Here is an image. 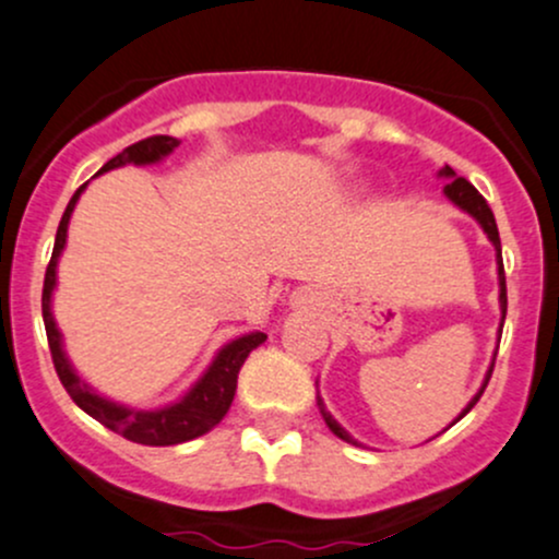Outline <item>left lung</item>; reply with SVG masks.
<instances>
[{"label":"left lung","mask_w":559,"mask_h":559,"mask_svg":"<svg viewBox=\"0 0 559 559\" xmlns=\"http://www.w3.org/2000/svg\"><path fill=\"white\" fill-rule=\"evenodd\" d=\"M439 179H444V195H448V201L455 203L457 209H461V211H466L468 216H474V219H477V225L481 227V230H485L487 240H490V243H492V249H496V264H498V302H501V329H503V319H507V275H503L501 238H498L496 216H492L490 205H487L485 198H481L479 192H477V187H474L472 181H466V179H463V176H457L455 171H452L450 166L439 168ZM492 361H496V358H492ZM490 374H492V364H490V369H487L485 380H481V388H479V391L474 393V399H472V402H468L466 407H463V413L457 415V418L452 420L450 426H455V423L461 420L463 415H466L468 409H472L474 404L479 402V396H481V393H485V388H487V380H490ZM319 409H321V415H324V420H326L329 431H332L334 437H340V439H343V442H348V444H356V448H361V442H356V439L350 437V433L345 431V428L340 426V423L334 420L332 415L326 413V407H324V399H321V396H319Z\"/></svg>","instance_id":"obj_1"}]
</instances>
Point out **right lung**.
Listing matches in <instances>:
<instances>
[{
	"label": "right lung",
	"mask_w": 559,
	"mask_h": 559,
	"mask_svg": "<svg viewBox=\"0 0 559 559\" xmlns=\"http://www.w3.org/2000/svg\"><path fill=\"white\" fill-rule=\"evenodd\" d=\"M176 146H179V139L174 136H150L144 141H136V144L126 146L120 155L111 157L109 163H104V168L96 176L122 166H152V163H160L163 157L171 155ZM85 187L87 185H82L80 190L74 192L67 211H63L61 225H58L56 233V246H52L50 264H47L45 273L43 319L58 378H61L63 388H67V393L74 399V404H78L82 413H87L93 420H98L102 426H107L109 431L120 433V437L131 439V442L150 444V448H168V444H181L190 442V439L195 437H203V433H209L211 428L227 415L235 396V388H238L240 367H243V361L249 358L251 350L260 348L264 340H267V334L249 332L230 340L227 345H222V348L216 350L214 361H211L209 369L192 383L190 391L181 399H176V402L166 404V407H128V404L111 402V399L102 396L96 388L87 385L78 374V369L72 367V361H69L67 350H63L61 329H58L56 319H52V292H56L58 284V260H61L63 246H67L69 219H72V211L74 205H78L82 192H85Z\"/></svg>",
	"instance_id": "obj_1"
}]
</instances>
